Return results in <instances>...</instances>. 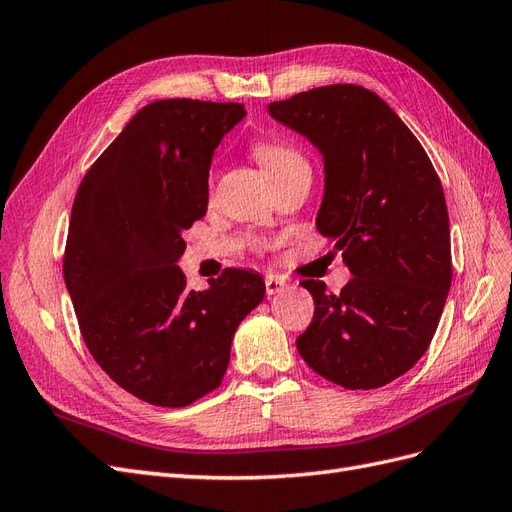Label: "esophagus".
<instances>
[{
	"label": "esophagus",
	"instance_id": "obj_1",
	"mask_svg": "<svg viewBox=\"0 0 512 512\" xmlns=\"http://www.w3.org/2000/svg\"><path fill=\"white\" fill-rule=\"evenodd\" d=\"M265 286H267V294H280V292H284L286 282L280 280V277L269 275V277H265Z\"/></svg>",
	"mask_w": 512,
	"mask_h": 512
}]
</instances>
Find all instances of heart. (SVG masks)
<instances>
[{
	"instance_id": "1",
	"label": "heart",
	"mask_w": 512,
	"mask_h": 512,
	"mask_svg": "<svg viewBox=\"0 0 512 512\" xmlns=\"http://www.w3.org/2000/svg\"><path fill=\"white\" fill-rule=\"evenodd\" d=\"M254 153H256V158L260 160V164L265 166V170H267L271 179L275 175L286 173V170H290V168L307 166V162H305L301 153L294 147L284 145V143L262 141V143L254 145Z\"/></svg>"
}]
</instances>
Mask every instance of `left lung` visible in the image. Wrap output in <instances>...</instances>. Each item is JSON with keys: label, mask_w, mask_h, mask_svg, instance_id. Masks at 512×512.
<instances>
[{"label": "left lung", "mask_w": 512, "mask_h": 512, "mask_svg": "<svg viewBox=\"0 0 512 512\" xmlns=\"http://www.w3.org/2000/svg\"><path fill=\"white\" fill-rule=\"evenodd\" d=\"M267 108L322 156L316 228L352 273L339 294L301 282L316 309L297 350L344 389H378L425 354L451 288L442 183L406 123L365 87H316Z\"/></svg>", "instance_id": "8db88e82"}]
</instances>
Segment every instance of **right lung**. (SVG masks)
I'll return each instance as SVG.
<instances>
[{"label": "right lung", "mask_w": 512, "mask_h": 512, "mask_svg": "<svg viewBox=\"0 0 512 512\" xmlns=\"http://www.w3.org/2000/svg\"><path fill=\"white\" fill-rule=\"evenodd\" d=\"M243 104L143 106L87 170L72 205L64 280L85 344L121 389L183 408L218 389L241 320L265 299L254 271L185 288L183 230L207 213L215 147Z\"/></svg>", "instance_id": "add662e5"}]
</instances>
